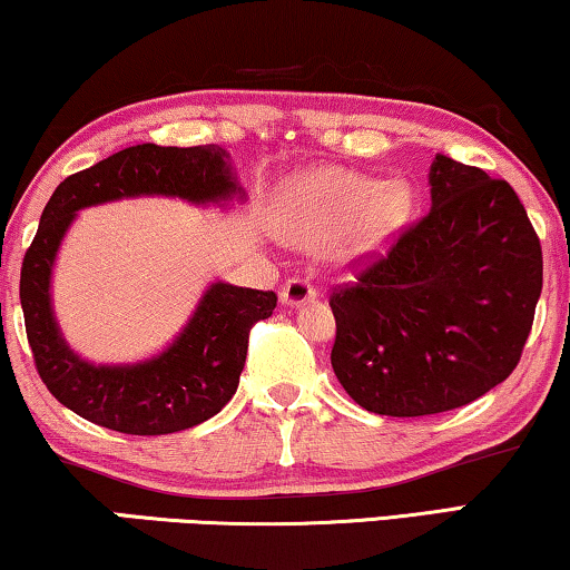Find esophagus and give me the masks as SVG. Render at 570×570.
<instances>
[{
    "label": "esophagus",
    "mask_w": 570,
    "mask_h": 570,
    "mask_svg": "<svg viewBox=\"0 0 570 570\" xmlns=\"http://www.w3.org/2000/svg\"><path fill=\"white\" fill-rule=\"evenodd\" d=\"M317 296L315 286H312L307 278H288L282 286V304L286 307H299V304H307Z\"/></svg>",
    "instance_id": "1"
}]
</instances>
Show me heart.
I'll return each instance as SVG.
<instances>
[{
  "instance_id": "obj_1",
  "label": "heart",
  "mask_w": 570,
  "mask_h": 570,
  "mask_svg": "<svg viewBox=\"0 0 570 570\" xmlns=\"http://www.w3.org/2000/svg\"><path fill=\"white\" fill-rule=\"evenodd\" d=\"M413 212L405 180H376L362 173L320 167L292 178L282 190V229L292 243L317 247L341 235L343 261L382 253Z\"/></svg>"
}]
</instances>
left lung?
<instances>
[{
  "label": "left lung",
  "mask_w": 570,
  "mask_h": 570,
  "mask_svg": "<svg viewBox=\"0 0 570 570\" xmlns=\"http://www.w3.org/2000/svg\"><path fill=\"white\" fill-rule=\"evenodd\" d=\"M431 212L333 292L331 364L368 413L415 419L514 372L542 292V247L507 180L436 155Z\"/></svg>",
  "instance_id": "left-lung-1"
}]
</instances>
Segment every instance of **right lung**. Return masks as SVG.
<instances>
[{"mask_svg":"<svg viewBox=\"0 0 570 570\" xmlns=\"http://www.w3.org/2000/svg\"><path fill=\"white\" fill-rule=\"evenodd\" d=\"M141 196L196 206L245 202L229 151L219 144H136L116 151L53 190L22 261L20 304L38 374L61 405L121 434L159 436L194 429L229 403L245 366L247 335L258 320L274 315L276 294L214 282L159 354L134 364H95L79 356L63 338L51 302L63 235L82 208Z\"/></svg>","mask_w":570,"mask_h":570,"instance_id":"1","label":"right lung"}]
</instances>
